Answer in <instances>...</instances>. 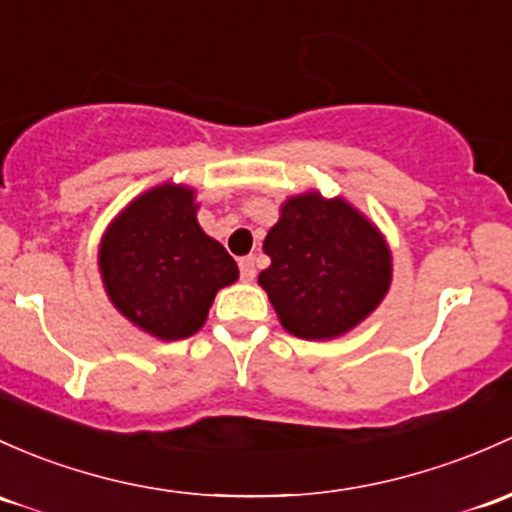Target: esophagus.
Masks as SVG:
<instances>
[{"mask_svg":"<svg viewBox=\"0 0 512 512\" xmlns=\"http://www.w3.org/2000/svg\"><path fill=\"white\" fill-rule=\"evenodd\" d=\"M255 274H257V270H255V257H242L240 260V277L245 279V282H252V279H255Z\"/></svg>","mask_w":512,"mask_h":512,"instance_id":"34e87169","label":"esophagus"}]
</instances>
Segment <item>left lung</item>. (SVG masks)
<instances>
[{
	"label": "left lung",
	"instance_id": "left-lung-1",
	"mask_svg": "<svg viewBox=\"0 0 512 512\" xmlns=\"http://www.w3.org/2000/svg\"><path fill=\"white\" fill-rule=\"evenodd\" d=\"M272 265L257 284L279 324L304 341H331L363 324L390 292L392 250L378 225L343 196H289L262 242Z\"/></svg>",
	"mask_w": 512,
	"mask_h": 512
}]
</instances>
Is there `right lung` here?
<instances>
[{
	"label": "right lung",
	"mask_w": 512,
	"mask_h": 512,
	"mask_svg": "<svg viewBox=\"0 0 512 512\" xmlns=\"http://www.w3.org/2000/svg\"><path fill=\"white\" fill-rule=\"evenodd\" d=\"M196 215V188L164 181L134 196L100 238L107 299L159 341L201 331L215 294L240 277L233 257L203 233Z\"/></svg>",
	"instance_id": "1"
}]
</instances>
